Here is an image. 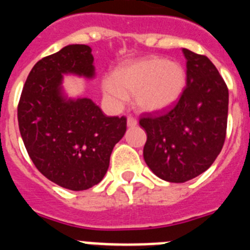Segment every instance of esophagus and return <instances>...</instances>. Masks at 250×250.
I'll return each instance as SVG.
<instances>
[{
  "mask_svg": "<svg viewBox=\"0 0 250 250\" xmlns=\"http://www.w3.org/2000/svg\"><path fill=\"white\" fill-rule=\"evenodd\" d=\"M137 119L134 118V117H128V119H127V125L129 128H132V127H136V125H137Z\"/></svg>",
  "mask_w": 250,
  "mask_h": 250,
  "instance_id": "esophagus-1",
  "label": "esophagus"
}]
</instances>
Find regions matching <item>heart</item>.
<instances>
[{
	"label": "heart",
	"instance_id": "b5f03b06",
	"mask_svg": "<svg viewBox=\"0 0 250 250\" xmlns=\"http://www.w3.org/2000/svg\"><path fill=\"white\" fill-rule=\"evenodd\" d=\"M186 83V71L180 62L148 56L118 65L104 80L103 93L116 107L125 104L127 94H134L138 109L160 113L181 99Z\"/></svg>",
	"mask_w": 250,
	"mask_h": 250
}]
</instances>
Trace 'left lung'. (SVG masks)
Wrapping results in <instances>:
<instances>
[{"instance_id":"1","label":"left lung","mask_w":250,"mask_h":250,"mask_svg":"<svg viewBox=\"0 0 250 250\" xmlns=\"http://www.w3.org/2000/svg\"><path fill=\"white\" fill-rule=\"evenodd\" d=\"M186 59L185 93L170 112L141 118L147 141L143 158L156 176L188 181L205 172L220 153L227 134L229 92L206 56L182 49Z\"/></svg>"}]
</instances>
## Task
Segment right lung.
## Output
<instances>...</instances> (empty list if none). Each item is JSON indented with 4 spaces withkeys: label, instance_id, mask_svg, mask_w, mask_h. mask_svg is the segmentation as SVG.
Wrapping results in <instances>:
<instances>
[{
    "label": "right lung",
    "instance_id": "right-lung-1",
    "mask_svg": "<svg viewBox=\"0 0 250 250\" xmlns=\"http://www.w3.org/2000/svg\"><path fill=\"white\" fill-rule=\"evenodd\" d=\"M92 49L68 45L39 60L21 93L17 119L26 151L39 171L73 191L103 180L110 153L125 133V117H107L89 98H70L64 75L94 79Z\"/></svg>",
    "mask_w": 250,
    "mask_h": 250
}]
</instances>
